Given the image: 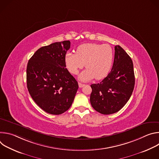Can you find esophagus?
Wrapping results in <instances>:
<instances>
[{"label":"esophagus","instance_id":"34e87169","mask_svg":"<svg viewBox=\"0 0 159 159\" xmlns=\"http://www.w3.org/2000/svg\"><path fill=\"white\" fill-rule=\"evenodd\" d=\"M84 85H85V84H82V83H80V82H79V87H84Z\"/></svg>","mask_w":159,"mask_h":159}]
</instances>
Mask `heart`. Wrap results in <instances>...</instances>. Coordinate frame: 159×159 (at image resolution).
<instances>
[{
  "label": "heart",
  "instance_id": "b5f03b06",
  "mask_svg": "<svg viewBox=\"0 0 159 159\" xmlns=\"http://www.w3.org/2000/svg\"><path fill=\"white\" fill-rule=\"evenodd\" d=\"M114 53L109 44L97 43L83 44L77 48L76 53L68 52L65 55L66 67L72 74H77L80 69H87L79 75V79L87 81L95 78L104 79L112 66Z\"/></svg>",
  "mask_w": 159,
  "mask_h": 159
}]
</instances>
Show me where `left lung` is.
<instances>
[{"label":"left lung","instance_id":"8db88e82","mask_svg":"<svg viewBox=\"0 0 159 159\" xmlns=\"http://www.w3.org/2000/svg\"><path fill=\"white\" fill-rule=\"evenodd\" d=\"M111 71L100 83L90 85V101L102 115L119 111L129 99L134 86L133 64L130 57L119 45L115 47Z\"/></svg>","mask_w":159,"mask_h":159}]
</instances>
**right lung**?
Listing matches in <instances>:
<instances>
[{
  "label": "right lung",
  "instance_id": "1",
  "mask_svg": "<svg viewBox=\"0 0 159 159\" xmlns=\"http://www.w3.org/2000/svg\"><path fill=\"white\" fill-rule=\"evenodd\" d=\"M70 48V41L52 43L38 49L28 63V91L36 104L51 115L69 109L79 88L77 81L65 68V57Z\"/></svg>",
  "mask_w": 159,
  "mask_h": 159
}]
</instances>
